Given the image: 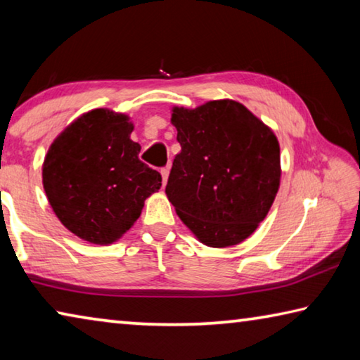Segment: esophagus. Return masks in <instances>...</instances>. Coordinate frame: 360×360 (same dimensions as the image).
<instances>
[{
	"mask_svg": "<svg viewBox=\"0 0 360 360\" xmlns=\"http://www.w3.org/2000/svg\"><path fill=\"white\" fill-rule=\"evenodd\" d=\"M160 174H162V179H163V186H165L167 181H168V176H169V167L162 168L160 169Z\"/></svg>",
	"mask_w": 360,
	"mask_h": 360,
	"instance_id": "34e87169",
	"label": "esophagus"
}]
</instances>
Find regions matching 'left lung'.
Wrapping results in <instances>:
<instances>
[{"label": "left lung", "mask_w": 360, "mask_h": 360, "mask_svg": "<svg viewBox=\"0 0 360 360\" xmlns=\"http://www.w3.org/2000/svg\"><path fill=\"white\" fill-rule=\"evenodd\" d=\"M172 112L181 152L165 188L168 200L203 245H238L275 202L281 181L276 135L233 100L174 106Z\"/></svg>", "instance_id": "obj_1"}]
</instances>
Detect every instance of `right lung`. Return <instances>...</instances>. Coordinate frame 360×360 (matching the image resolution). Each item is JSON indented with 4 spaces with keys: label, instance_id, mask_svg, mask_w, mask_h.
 I'll list each match as a JSON object with an SVG mask.
<instances>
[{
    "label": "right lung",
    "instance_id": "obj_1",
    "mask_svg": "<svg viewBox=\"0 0 360 360\" xmlns=\"http://www.w3.org/2000/svg\"><path fill=\"white\" fill-rule=\"evenodd\" d=\"M127 114L92 109L53 139L42 163V186L71 233L94 245L117 241L141 216L162 176L139 160Z\"/></svg>",
    "mask_w": 360,
    "mask_h": 360
}]
</instances>
